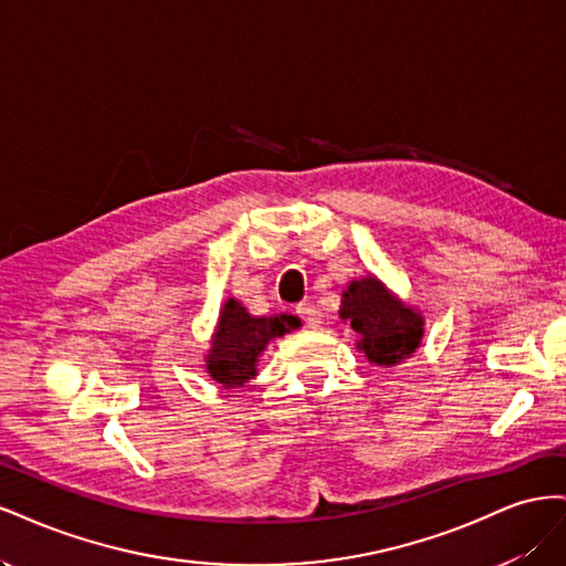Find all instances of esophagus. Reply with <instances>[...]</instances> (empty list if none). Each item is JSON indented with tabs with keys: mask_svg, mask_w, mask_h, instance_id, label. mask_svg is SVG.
<instances>
[{
	"mask_svg": "<svg viewBox=\"0 0 566 566\" xmlns=\"http://www.w3.org/2000/svg\"><path fill=\"white\" fill-rule=\"evenodd\" d=\"M297 314L304 318V323L310 325V328H318L321 325V312L314 302H302L297 306Z\"/></svg>",
	"mask_w": 566,
	"mask_h": 566,
	"instance_id": "esophagus-1",
	"label": "esophagus"
}]
</instances>
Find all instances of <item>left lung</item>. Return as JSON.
Segmentation results:
<instances>
[{"instance_id":"1","label":"left lung","mask_w":566,"mask_h":566,"mask_svg":"<svg viewBox=\"0 0 566 566\" xmlns=\"http://www.w3.org/2000/svg\"><path fill=\"white\" fill-rule=\"evenodd\" d=\"M339 318L358 333L356 347L375 366H397L420 347L424 318L380 281L364 276L342 293Z\"/></svg>"}]
</instances>
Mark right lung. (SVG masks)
Here are the masks:
<instances>
[{"label":"right lung","instance_id":"1","mask_svg":"<svg viewBox=\"0 0 566 566\" xmlns=\"http://www.w3.org/2000/svg\"><path fill=\"white\" fill-rule=\"evenodd\" d=\"M297 316H252L235 297L221 306L212 347L205 356L210 378L224 387H243L256 375V364L273 337L300 328Z\"/></svg>","mask_w":566,"mask_h":566}]
</instances>
